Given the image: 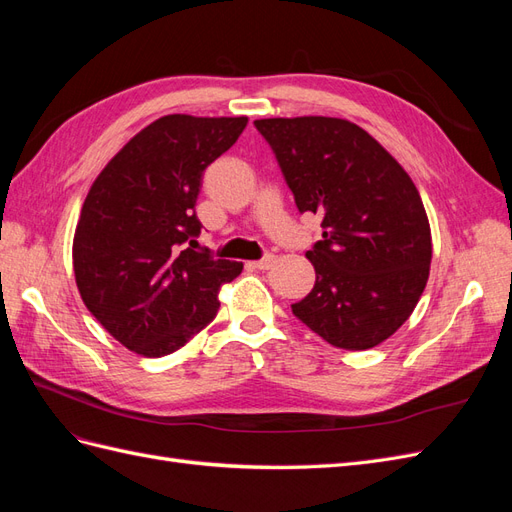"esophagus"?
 I'll return each mask as SVG.
<instances>
[{"label":"esophagus","instance_id":"34e87169","mask_svg":"<svg viewBox=\"0 0 512 512\" xmlns=\"http://www.w3.org/2000/svg\"><path fill=\"white\" fill-rule=\"evenodd\" d=\"M250 265H252L254 269L267 271V269H271V267L275 265V256H273V254H269V256H265V258H260V260H254V262H250Z\"/></svg>","mask_w":512,"mask_h":512}]
</instances>
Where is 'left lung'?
<instances>
[{
    "label": "left lung",
    "instance_id": "8db88e82",
    "mask_svg": "<svg viewBox=\"0 0 512 512\" xmlns=\"http://www.w3.org/2000/svg\"><path fill=\"white\" fill-rule=\"evenodd\" d=\"M299 211L322 215L305 256L316 284L292 314L335 348L389 339L429 280L431 228L414 181L374 136L339 117L256 119Z\"/></svg>",
    "mask_w": 512,
    "mask_h": 512
}]
</instances>
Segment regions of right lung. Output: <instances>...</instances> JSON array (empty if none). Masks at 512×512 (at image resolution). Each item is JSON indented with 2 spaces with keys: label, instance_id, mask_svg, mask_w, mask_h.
<instances>
[{
  "label": "right lung",
  "instance_id": "obj_1",
  "mask_svg": "<svg viewBox=\"0 0 512 512\" xmlns=\"http://www.w3.org/2000/svg\"><path fill=\"white\" fill-rule=\"evenodd\" d=\"M247 117L164 115L123 145L91 183L72 241L76 288L128 350L158 359L218 314L243 262L190 245L205 168L237 143Z\"/></svg>",
  "mask_w": 512,
  "mask_h": 512
}]
</instances>
